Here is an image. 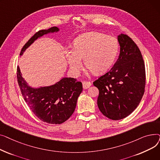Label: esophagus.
Listing matches in <instances>:
<instances>
[{
    "label": "esophagus",
    "mask_w": 160,
    "mask_h": 160,
    "mask_svg": "<svg viewBox=\"0 0 160 160\" xmlns=\"http://www.w3.org/2000/svg\"><path fill=\"white\" fill-rule=\"evenodd\" d=\"M82 85H83V88L86 89L89 88L91 86V83L90 82H82Z\"/></svg>",
    "instance_id": "1"
}]
</instances>
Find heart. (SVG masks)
I'll return each mask as SVG.
<instances>
[{
	"instance_id": "1",
	"label": "heart",
	"mask_w": 160,
	"mask_h": 160,
	"mask_svg": "<svg viewBox=\"0 0 160 160\" xmlns=\"http://www.w3.org/2000/svg\"><path fill=\"white\" fill-rule=\"evenodd\" d=\"M119 42L111 36L91 32L76 39L73 50L65 51V56L71 72L78 74L82 67L81 59L85 65L94 74H100L110 68L119 51Z\"/></svg>"
}]
</instances>
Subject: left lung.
Masks as SVG:
<instances>
[{"label":"left lung","mask_w":160,"mask_h":160,"mask_svg":"<svg viewBox=\"0 0 160 160\" xmlns=\"http://www.w3.org/2000/svg\"><path fill=\"white\" fill-rule=\"evenodd\" d=\"M120 54L112 68L93 82L99 90L100 111L112 120L131 114L143 96L145 67L140 50L127 35L118 36Z\"/></svg>","instance_id":"left-lung-1"}]
</instances>
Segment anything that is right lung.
<instances>
[{
  "instance_id": "right-lung-1",
  "label": "right lung",
  "mask_w": 160,
  "mask_h": 160,
  "mask_svg": "<svg viewBox=\"0 0 160 160\" xmlns=\"http://www.w3.org/2000/svg\"><path fill=\"white\" fill-rule=\"evenodd\" d=\"M59 30L53 27L38 31L24 45L20 56L38 38ZM17 78L22 95L30 110L40 120L49 124H62L69 118L83 89L82 82L73 78H63L54 85L33 88L22 78L19 66Z\"/></svg>"
}]
</instances>
